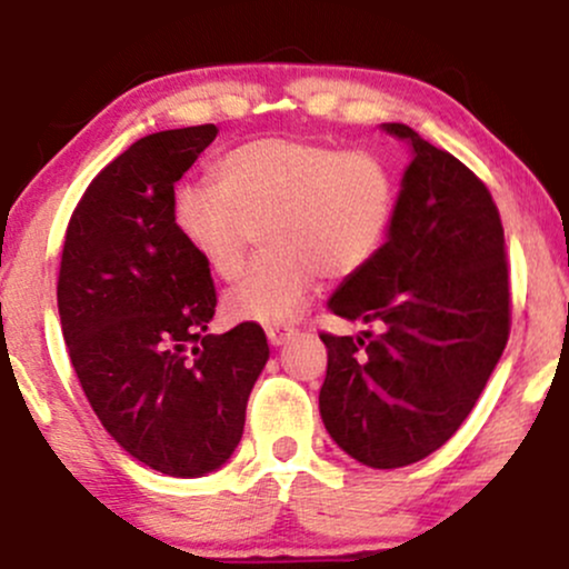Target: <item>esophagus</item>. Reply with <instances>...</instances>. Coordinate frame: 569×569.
Returning <instances> with one entry per match:
<instances>
[{"label":"esophagus","mask_w":569,"mask_h":569,"mask_svg":"<svg viewBox=\"0 0 569 569\" xmlns=\"http://www.w3.org/2000/svg\"><path fill=\"white\" fill-rule=\"evenodd\" d=\"M291 337H293L291 326H267V342H270L272 348H280V345L289 342Z\"/></svg>","instance_id":"1"}]
</instances>
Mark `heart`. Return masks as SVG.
<instances>
[{
    "instance_id": "1",
    "label": "heart",
    "mask_w": 569,
    "mask_h": 569,
    "mask_svg": "<svg viewBox=\"0 0 569 569\" xmlns=\"http://www.w3.org/2000/svg\"><path fill=\"white\" fill-rule=\"evenodd\" d=\"M213 181L179 184L173 230L211 276L232 280L253 230L267 251L227 291L232 321L283 323L318 278H348L380 253L396 213V176L380 154L305 139H257L221 154Z\"/></svg>"
}]
</instances>
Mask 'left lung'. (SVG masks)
<instances>
[{
  "mask_svg": "<svg viewBox=\"0 0 569 569\" xmlns=\"http://www.w3.org/2000/svg\"><path fill=\"white\" fill-rule=\"evenodd\" d=\"M411 152L393 224L371 262L331 293L358 337L321 335L318 396L337 447L369 468H401L443 447L479 401L511 329L506 238L489 189L403 122Z\"/></svg>",
  "mask_w": 569,
  "mask_h": 569,
  "instance_id": "left-lung-1",
  "label": "left lung"
}]
</instances>
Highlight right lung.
Instances as JSON below:
<instances>
[{"label": "right lung", "instance_id": "1", "mask_svg": "<svg viewBox=\"0 0 569 569\" xmlns=\"http://www.w3.org/2000/svg\"><path fill=\"white\" fill-rule=\"evenodd\" d=\"M217 126L130 143L84 189L58 272V316L90 407L130 457L198 479L230 460L270 348L259 323L208 335L211 272L173 230V184Z\"/></svg>", "mask_w": 569, "mask_h": 569}]
</instances>
